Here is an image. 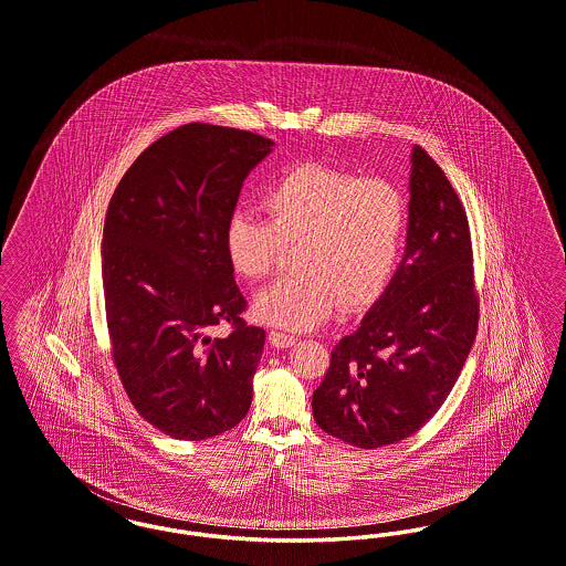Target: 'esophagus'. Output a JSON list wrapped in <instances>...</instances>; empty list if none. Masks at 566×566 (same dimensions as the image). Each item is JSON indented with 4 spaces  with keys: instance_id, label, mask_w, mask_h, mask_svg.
<instances>
[{
    "instance_id": "1",
    "label": "esophagus",
    "mask_w": 566,
    "mask_h": 566,
    "mask_svg": "<svg viewBox=\"0 0 566 566\" xmlns=\"http://www.w3.org/2000/svg\"><path fill=\"white\" fill-rule=\"evenodd\" d=\"M295 338L294 334H287V332H279V329H271L269 332V343H271L274 348H287V346L294 345Z\"/></svg>"
}]
</instances>
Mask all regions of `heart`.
Masks as SVG:
<instances>
[{
  "label": "heart",
  "instance_id": "b5f03b06",
  "mask_svg": "<svg viewBox=\"0 0 566 566\" xmlns=\"http://www.w3.org/2000/svg\"><path fill=\"white\" fill-rule=\"evenodd\" d=\"M266 220L237 211L223 230L232 271L249 281L295 243V271L255 295L258 319L311 329L332 308H364L391 283L408 230L406 198L387 179H361L321 163L274 177L260 197Z\"/></svg>",
  "mask_w": 566,
  "mask_h": 566
}]
</instances>
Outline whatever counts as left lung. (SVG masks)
I'll return each mask as SVG.
<instances>
[{"instance_id": "left-lung-1", "label": "left lung", "mask_w": 566, "mask_h": 566, "mask_svg": "<svg viewBox=\"0 0 566 566\" xmlns=\"http://www.w3.org/2000/svg\"><path fill=\"white\" fill-rule=\"evenodd\" d=\"M408 209L399 269L359 327L332 348L313 394L321 429L357 448L417 433L452 391L478 332L468 213L420 146Z\"/></svg>"}]
</instances>
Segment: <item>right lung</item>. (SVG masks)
<instances>
[{
  "label": "right lung",
  "instance_id": "add662e5",
  "mask_svg": "<svg viewBox=\"0 0 566 566\" xmlns=\"http://www.w3.org/2000/svg\"><path fill=\"white\" fill-rule=\"evenodd\" d=\"M272 146L184 124L139 154L107 207L101 274L114 366L137 412L175 440L220 436L251 406L266 332L241 319L223 230ZM220 322L233 332L211 339Z\"/></svg>",
  "mask_w": 566,
  "mask_h": 566
}]
</instances>
